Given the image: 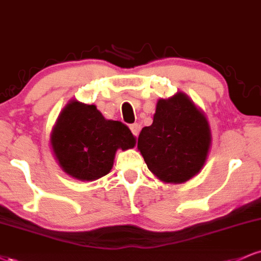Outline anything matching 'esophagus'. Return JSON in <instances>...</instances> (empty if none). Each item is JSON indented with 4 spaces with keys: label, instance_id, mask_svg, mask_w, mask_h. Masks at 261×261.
Listing matches in <instances>:
<instances>
[{
    "label": "esophagus",
    "instance_id": "1",
    "mask_svg": "<svg viewBox=\"0 0 261 261\" xmlns=\"http://www.w3.org/2000/svg\"><path fill=\"white\" fill-rule=\"evenodd\" d=\"M130 130H131V133H133V134L135 135V136H137V135L140 134V130H141L140 124H137V122H135V124L130 125Z\"/></svg>",
    "mask_w": 261,
    "mask_h": 261
}]
</instances>
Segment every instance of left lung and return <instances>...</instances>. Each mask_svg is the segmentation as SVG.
Returning a JSON list of instances; mask_svg holds the SVG:
<instances>
[{
  "label": "left lung",
  "mask_w": 261,
  "mask_h": 261,
  "mask_svg": "<svg viewBox=\"0 0 261 261\" xmlns=\"http://www.w3.org/2000/svg\"><path fill=\"white\" fill-rule=\"evenodd\" d=\"M211 142L205 113L185 93L176 92L158 99L153 122L141 130L137 148L154 176L181 184L199 174Z\"/></svg>",
  "instance_id": "8db88e82"
}]
</instances>
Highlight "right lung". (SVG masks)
<instances>
[{
  "label": "right lung",
  "mask_w": 261,
  "mask_h": 261,
  "mask_svg": "<svg viewBox=\"0 0 261 261\" xmlns=\"http://www.w3.org/2000/svg\"><path fill=\"white\" fill-rule=\"evenodd\" d=\"M136 145L126 125L108 120L94 104L72 99L66 104L50 134L54 158L66 174L92 181L113 168L118 149Z\"/></svg>",
  "instance_id": "add662e5"
}]
</instances>
